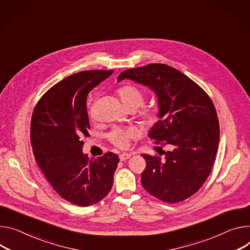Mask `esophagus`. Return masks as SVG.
<instances>
[{"mask_svg": "<svg viewBox=\"0 0 250 250\" xmlns=\"http://www.w3.org/2000/svg\"><path fill=\"white\" fill-rule=\"evenodd\" d=\"M130 157V154L129 153H122V154H120V160L122 161V162H125V161H126L127 158H129Z\"/></svg>", "mask_w": 250, "mask_h": 250, "instance_id": "1", "label": "esophagus"}]
</instances>
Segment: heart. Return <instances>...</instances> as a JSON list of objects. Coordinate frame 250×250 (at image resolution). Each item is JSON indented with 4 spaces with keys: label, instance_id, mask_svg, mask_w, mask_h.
<instances>
[{
    "label": "heart",
    "instance_id": "obj_1",
    "mask_svg": "<svg viewBox=\"0 0 250 250\" xmlns=\"http://www.w3.org/2000/svg\"><path fill=\"white\" fill-rule=\"evenodd\" d=\"M117 94L123 104V105L126 108H134L137 109L141 107L146 101V94L143 90L137 86L126 84L121 86ZM140 119L144 125H151L156 122L157 116L155 109L148 107L142 110ZM137 135V130L133 128H117L113 129L108 134L109 142L120 148H125L129 146L130 140H132Z\"/></svg>",
    "mask_w": 250,
    "mask_h": 250
}]
</instances>
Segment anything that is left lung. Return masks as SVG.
I'll return each instance as SVG.
<instances>
[{
	"label": "left lung",
	"mask_w": 250,
	"mask_h": 250,
	"mask_svg": "<svg viewBox=\"0 0 250 250\" xmlns=\"http://www.w3.org/2000/svg\"><path fill=\"white\" fill-rule=\"evenodd\" d=\"M123 80L153 90L160 120L148 137L168 148L162 149L164 157L142 154L146 162L142 173L144 188L168 203L188 198L207 180L215 160L219 124L213 103L192 80L165 63L126 70L118 77L119 83Z\"/></svg>",
	"instance_id": "8db88e82"
}]
</instances>
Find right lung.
<instances>
[{
  "instance_id": "add662e5",
  "label": "right lung",
  "mask_w": 250,
  "mask_h": 250,
  "mask_svg": "<svg viewBox=\"0 0 250 250\" xmlns=\"http://www.w3.org/2000/svg\"><path fill=\"white\" fill-rule=\"evenodd\" d=\"M113 71H84L67 77L38 102L31 122V143L38 166L65 200L89 207L111 189L120 158L106 152L98 158L83 153L89 122L86 96Z\"/></svg>"
}]
</instances>
